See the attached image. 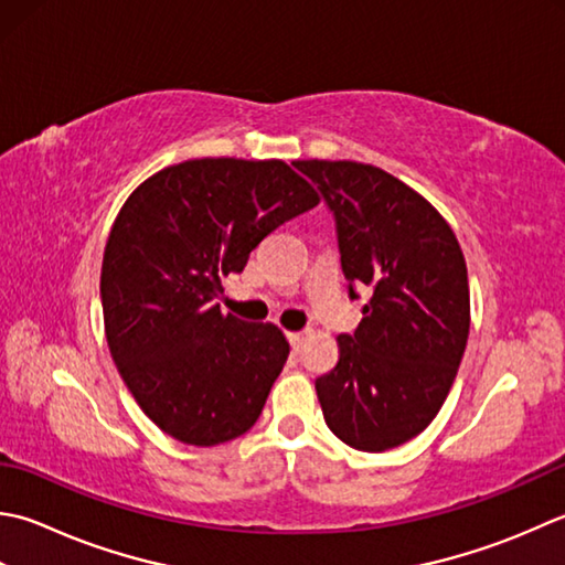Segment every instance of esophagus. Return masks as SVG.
Wrapping results in <instances>:
<instances>
[{"label": "esophagus", "mask_w": 565, "mask_h": 565, "mask_svg": "<svg viewBox=\"0 0 565 565\" xmlns=\"http://www.w3.org/2000/svg\"><path fill=\"white\" fill-rule=\"evenodd\" d=\"M306 340H308V333H306V330H298V333H289V342H291L296 352H301V350H303Z\"/></svg>", "instance_id": "1"}]
</instances>
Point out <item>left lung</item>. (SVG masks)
Returning <instances> with one entry per match:
<instances>
[{
	"mask_svg": "<svg viewBox=\"0 0 565 565\" xmlns=\"http://www.w3.org/2000/svg\"><path fill=\"white\" fill-rule=\"evenodd\" d=\"M338 225L340 262L372 298L338 364L316 380L328 428L358 450L406 444L434 422L470 333L468 267L456 232L422 193L377 166L308 159Z\"/></svg>",
	"mask_w": 565,
	"mask_h": 565,
	"instance_id": "1",
	"label": "left lung"
}]
</instances>
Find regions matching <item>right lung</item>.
<instances>
[{
    "label": "right lung",
    "mask_w": 565,
    "mask_h": 565,
    "mask_svg": "<svg viewBox=\"0 0 565 565\" xmlns=\"http://www.w3.org/2000/svg\"><path fill=\"white\" fill-rule=\"evenodd\" d=\"M318 203L289 163L217 157L166 166L121 205L99 274L107 348L163 434L207 448L257 422L289 340L215 298L271 230Z\"/></svg>",
    "instance_id": "right-lung-1"
}]
</instances>
